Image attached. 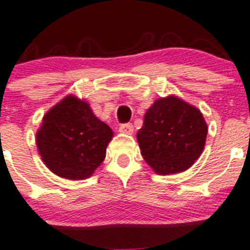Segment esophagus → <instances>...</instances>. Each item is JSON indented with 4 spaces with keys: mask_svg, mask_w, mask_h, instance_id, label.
I'll return each mask as SVG.
<instances>
[{
    "mask_svg": "<svg viewBox=\"0 0 250 250\" xmlns=\"http://www.w3.org/2000/svg\"><path fill=\"white\" fill-rule=\"evenodd\" d=\"M120 132L125 134H132L133 133V125L132 123H125V125H122L120 127Z\"/></svg>",
    "mask_w": 250,
    "mask_h": 250,
    "instance_id": "34e87169",
    "label": "esophagus"
}]
</instances>
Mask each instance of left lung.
Returning <instances> with one entry per match:
<instances>
[{"mask_svg":"<svg viewBox=\"0 0 250 250\" xmlns=\"http://www.w3.org/2000/svg\"><path fill=\"white\" fill-rule=\"evenodd\" d=\"M207 133L202 112L170 94L147 109L137 141L149 167L157 174L168 175L192 167L203 152Z\"/></svg>","mask_w":250,"mask_h":250,"instance_id":"left-lung-1","label":"left lung"}]
</instances>
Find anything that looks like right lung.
<instances>
[{"instance_id":"obj_1","label":"right lung","mask_w":250,"mask_h":250,"mask_svg":"<svg viewBox=\"0 0 250 250\" xmlns=\"http://www.w3.org/2000/svg\"><path fill=\"white\" fill-rule=\"evenodd\" d=\"M113 130L98 120L88 102L68 94L43 116L36 133L42 161L61 178H89L105 158Z\"/></svg>"}]
</instances>
